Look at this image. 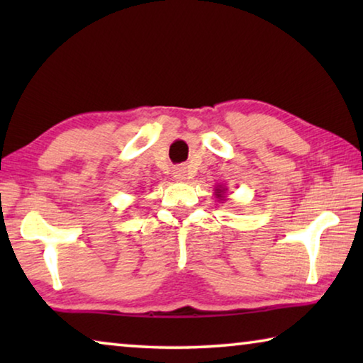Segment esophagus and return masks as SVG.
I'll list each match as a JSON object with an SVG mask.
<instances>
[{"label":"esophagus","instance_id":"esophagus-1","mask_svg":"<svg viewBox=\"0 0 363 363\" xmlns=\"http://www.w3.org/2000/svg\"><path fill=\"white\" fill-rule=\"evenodd\" d=\"M173 174H174L176 179L184 181V179H186V177H187V171H186V168H176Z\"/></svg>","mask_w":363,"mask_h":363}]
</instances>
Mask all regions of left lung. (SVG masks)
Here are the masks:
<instances>
[{
  "label": "left lung",
  "mask_w": 363,
  "mask_h": 363,
  "mask_svg": "<svg viewBox=\"0 0 363 363\" xmlns=\"http://www.w3.org/2000/svg\"><path fill=\"white\" fill-rule=\"evenodd\" d=\"M224 190L225 189H223V187H216V189H214V195H218V199H223Z\"/></svg>",
  "instance_id": "1"
}]
</instances>
